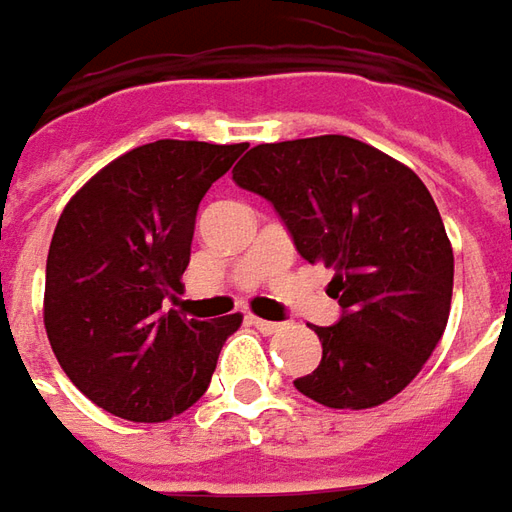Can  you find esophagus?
I'll use <instances>...</instances> for the list:
<instances>
[{"label": "esophagus", "mask_w": 512, "mask_h": 512, "mask_svg": "<svg viewBox=\"0 0 512 512\" xmlns=\"http://www.w3.org/2000/svg\"><path fill=\"white\" fill-rule=\"evenodd\" d=\"M252 325H255V328L260 330V333H266V336H269V333H277V330L283 328L280 322H269V319H257V316H252Z\"/></svg>", "instance_id": "1"}]
</instances>
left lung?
<instances>
[{
    "label": "left lung",
    "mask_w": 512,
    "mask_h": 512,
    "mask_svg": "<svg viewBox=\"0 0 512 512\" xmlns=\"http://www.w3.org/2000/svg\"><path fill=\"white\" fill-rule=\"evenodd\" d=\"M269 201L308 263L336 271L342 316L314 328L322 361L294 387L330 409L398 395L446 330L454 252L426 184L392 156L342 134L257 145L232 170Z\"/></svg>",
    "instance_id": "1"
}]
</instances>
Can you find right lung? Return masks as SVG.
<instances>
[{
	"label": "right lung",
	"mask_w": 512,
	"mask_h": 512,
	"mask_svg": "<svg viewBox=\"0 0 512 512\" xmlns=\"http://www.w3.org/2000/svg\"><path fill=\"white\" fill-rule=\"evenodd\" d=\"M241 145L156 139L92 176L52 232L44 328L69 381L111 415L162 423L207 392L241 314L168 308L190 263L196 212Z\"/></svg>",
	"instance_id": "1"
}]
</instances>
